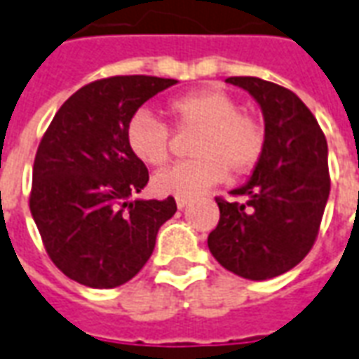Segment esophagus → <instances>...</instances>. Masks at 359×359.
I'll return each instance as SVG.
<instances>
[{
  "label": "esophagus",
  "instance_id": "34e87169",
  "mask_svg": "<svg viewBox=\"0 0 359 359\" xmlns=\"http://www.w3.org/2000/svg\"><path fill=\"white\" fill-rule=\"evenodd\" d=\"M175 203H177V207H180V209H184V207H187V203H189V199L177 197V199H175Z\"/></svg>",
  "mask_w": 359,
  "mask_h": 359
}]
</instances>
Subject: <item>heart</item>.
<instances>
[{
    "label": "heart",
    "mask_w": 359,
    "mask_h": 359,
    "mask_svg": "<svg viewBox=\"0 0 359 359\" xmlns=\"http://www.w3.org/2000/svg\"><path fill=\"white\" fill-rule=\"evenodd\" d=\"M177 130H197L191 142L195 158L170 165L152 180L156 194L191 199L232 175L250 174L259 164L268 133L262 118L242 111L241 101L217 88L191 91L168 103ZM127 147L142 164L162 165L170 158L172 130L147 109L127 125Z\"/></svg>",
    "instance_id": "1"
}]
</instances>
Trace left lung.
<instances>
[{
  "label": "left lung",
  "instance_id": "left-lung-1",
  "mask_svg": "<svg viewBox=\"0 0 359 359\" xmlns=\"http://www.w3.org/2000/svg\"><path fill=\"white\" fill-rule=\"evenodd\" d=\"M258 101L268 142L254 174L234 197H215L221 219L207 244L215 259L241 278H278L307 256L320 229L328 194V147L315 115L297 95L273 81L232 76Z\"/></svg>",
  "mask_w": 359,
  "mask_h": 359
}]
</instances>
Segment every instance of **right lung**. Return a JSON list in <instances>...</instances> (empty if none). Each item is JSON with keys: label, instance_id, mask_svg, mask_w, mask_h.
<instances>
[{"label": "right lung", "instance_id": "add662e5", "mask_svg": "<svg viewBox=\"0 0 359 359\" xmlns=\"http://www.w3.org/2000/svg\"><path fill=\"white\" fill-rule=\"evenodd\" d=\"M174 83L156 76L91 81L64 101L39 144L29 207L54 266L81 285L111 289L135 278L177 211L174 197L130 201L148 170L125 138L137 109Z\"/></svg>", "mask_w": 359, "mask_h": 359}]
</instances>
